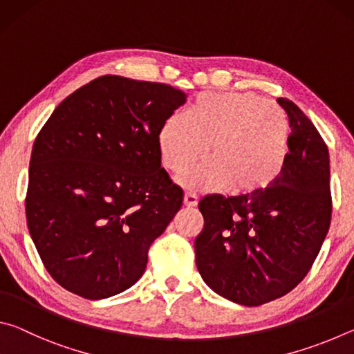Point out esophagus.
<instances>
[{
	"label": "esophagus",
	"instance_id": "1",
	"mask_svg": "<svg viewBox=\"0 0 354 354\" xmlns=\"http://www.w3.org/2000/svg\"><path fill=\"white\" fill-rule=\"evenodd\" d=\"M198 203V196L195 194H185L184 195V206L185 207H195Z\"/></svg>",
	"mask_w": 354,
	"mask_h": 354
}]
</instances>
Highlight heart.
<instances>
[{"mask_svg":"<svg viewBox=\"0 0 354 354\" xmlns=\"http://www.w3.org/2000/svg\"><path fill=\"white\" fill-rule=\"evenodd\" d=\"M289 120L284 112L251 92L201 93L187 112L167 118L159 134L165 169L185 171L179 184L192 192L256 195L277 183L289 153Z\"/></svg>","mask_w":354,"mask_h":354,"instance_id":"heart-1","label":"heart"}]
</instances>
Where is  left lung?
Instances as JSON below:
<instances>
[{"mask_svg":"<svg viewBox=\"0 0 354 354\" xmlns=\"http://www.w3.org/2000/svg\"><path fill=\"white\" fill-rule=\"evenodd\" d=\"M277 101L292 128L277 183L256 195H209L198 203L205 218L195 239L198 272L215 293L243 306H259L295 289L331 223L326 143L295 103Z\"/></svg>","mask_w":354,"mask_h":354,"instance_id":"8db88e82","label":"left lung"}]
</instances>
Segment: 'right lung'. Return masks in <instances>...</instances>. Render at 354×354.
<instances>
[{
	"instance_id": "right-lung-1",
	"label": "right lung",
	"mask_w": 354,
	"mask_h": 354,
	"mask_svg": "<svg viewBox=\"0 0 354 354\" xmlns=\"http://www.w3.org/2000/svg\"><path fill=\"white\" fill-rule=\"evenodd\" d=\"M185 93L106 75L59 104L34 142L29 234L57 284L87 299L129 289L183 206L159 134Z\"/></svg>"
}]
</instances>
